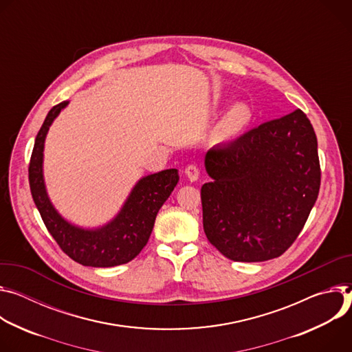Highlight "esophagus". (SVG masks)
Listing matches in <instances>:
<instances>
[{
	"label": "esophagus",
	"mask_w": 352,
	"mask_h": 352,
	"mask_svg": "<svg viewBox=\"0 0 352 352\" xmlns=\"http://www.w3.org/2000/svg\"><path fill=\"white\" fill-rule=\"evenodd\" d=\"M184 173H186V176L188 177L190 182H196V180H199V177H200V168H199L197 165L190 164V165L186 166Z\"/></svg>",
	"instance_id": "34e87169"
}]
</instances>
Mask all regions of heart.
<instances>
[{
	"mask_svg": "<svg viewBox=\"0 0 352 352\" xmlns=\"http://www.w3.org/2000/svg\"><path fill=\"white\" fill-rule=\"evenodd\" d=\"M252 119V110L246 104H233L218 123L215 129V138L218 141H232L241 137L250 126Z\"/></svg>",
	"mask_w": 352,
	"mask_h": 352,
	"instance_id": "b5f03b06",
	"label": "heart"
}]
</instances>
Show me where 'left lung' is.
<instances>
[{
    "instance_id": "8db88e82",
    "label": "left lung",
    "mask_w": 352,
    "mask_h": 352,
    "mask_svg": "<svg viewBox=\"0 0 352 352\" xmlns=\"http://www.w3.org/2000/svg\"><path fill=\"white\" fill-rule=\"evenodd\" d=\"M206 236L233 261L281 256L298 238L320 188L318 138L306 114L260 124L206 155Z\"/></svg>"
}]
</instances>
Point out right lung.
<instances>
[{
  "label": "right lung",
  "instance_id": "add662e5",
  "mask_svg": "<svg viewBox=\"0 0 352 352\" xmlns=\"http://www.w3.org/2000/svg\"><path fill=\"white\" fill-rule=\"evenodd\" d=\"M68 102L47 113L38 130L29 164V186L33 201L60 249L74 261L88 267H114L131 261L146 245L156 214L179 182L177 169H166L142 177L133 188L122 211L107 225L82 229L67 222L50 203L43 180L45 138L53 120Z\"/></svg>",
  "mask_w": 352,
  "mask_h": 352
}]
</instances>
